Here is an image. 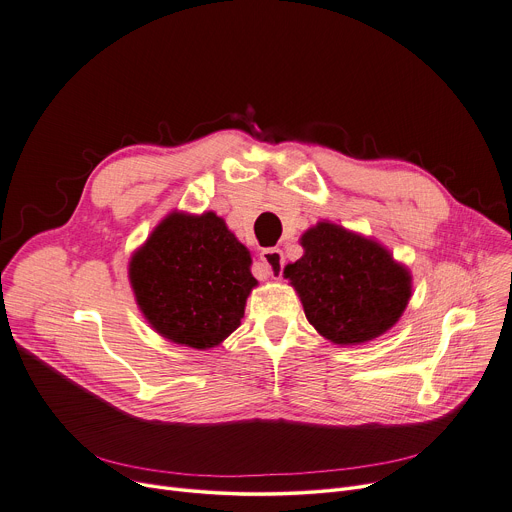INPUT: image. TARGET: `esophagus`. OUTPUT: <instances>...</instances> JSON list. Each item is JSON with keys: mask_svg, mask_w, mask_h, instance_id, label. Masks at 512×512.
Instances as JSON below:
<instances>
[{"mask_svg": "<svg viewBox=\"0 0 512 512\" xmlns=\"http://www.w3.org/2000/svg\"><path fill=\"white\" fill-rule=\"evenodd\" d=\"M261 265L265 269V275H280L284 269V253L280 249H263L261 255Z\"/></svg>", "mask_w": 512, "mask_h": 512, "instance_id": "34e87169", "label": "esophagus"}]
</instances>
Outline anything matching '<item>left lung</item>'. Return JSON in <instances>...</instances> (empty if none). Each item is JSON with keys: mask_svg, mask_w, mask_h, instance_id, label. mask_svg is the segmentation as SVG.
<instances>
[{"mask_svg": "<svg viewBox=\"0 0 512 512\" xmlns=\"http://www.w3.org/2000/svg\"><path fill=\"white\" fill-rule=\"evenodd\" d=\"M304 255L284 267L312 327L335 345H361L402 316L412 275L378 241L329 220L308 228Z\"/></svg>", "mask_w": 512, "mask_h": 512, "instance_id": "1", "label": "left lung"}]
</instances>
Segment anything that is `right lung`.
Masks as SVG:
<instances>
[{"instance_id": "1", "label": "right lung", "mask_w": 512, "mask_h": 512, "mask_svg": "<svg viewBox=\"0 0 512 512\" xmlns=\"http://www.w3.org/2000/svg\"><path fill=\"white\" fill-rule=\"evenodd\" d=\"M138 308L165 339L192 349L239 329L257 280L251 253L214 212L165 216L128 265Z\"/></svg>"}]
</instances>
